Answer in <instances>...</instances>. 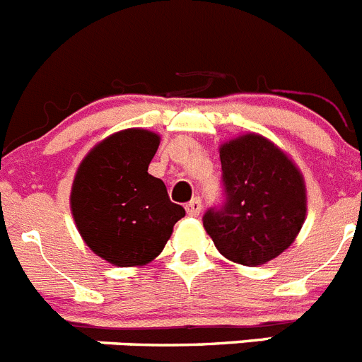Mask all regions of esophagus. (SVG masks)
I'll list each match as a JSON object with an SVG mask.
<instances>
[{
    "instance_id": "esophagus-1",
    "label": "esophagus",
    "mask_w": 362,
    "mask_h": 362,
    "mask_svg": "<svg viewBox=\"0 0 362 362\" xmlns=\"http://www.w3.org/2000/svg\"><path fill=\"white\" fill-rule=\"evenodd\" d=\"M185 211L189 216H199L200 211H202V200L193 199L189 204H185Z\"/></svg>"
}]
</instances>
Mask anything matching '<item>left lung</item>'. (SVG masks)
I'll return each mask as SVG.
<instances>
[{
    "instance_id": "8db88e82",
    "label": "left lung",
    "mask_w": 362,
    "mask_h": 362,
    "mask_svg": "<svg viewBox=\"0 0 362 362\" xmlns=\"http://www.w3.org/2000/svg\"><path fill=\"white\" fill-rule=\"evenodd\" d=\"M224 202L209 207L204 228L233 262L260 266L279 257L306 216V187L298 169L275 144L244 134L220 147Z\"/></svg>"
}]
</instances>
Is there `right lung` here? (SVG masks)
Wrapping results in <instances>:
<instances>
[{
  "instance_id": "obj_1",
  "label": "right lung",
  "mask_w": 362,
  "mask_h": 362,
  "mask_svg": "<svg viewBox=\"0 0 362 362\" xmlns=\"http://www.w3.org/2000/svg\"><path fill=\"white\" fill-rule=\"evenodd\" d=\"M158 144V134L127 129L100 142L78 168L72 216L87 246L115 266L151 262L185 215L147 173Z\"/></svg>"
}]
</instances>
